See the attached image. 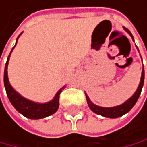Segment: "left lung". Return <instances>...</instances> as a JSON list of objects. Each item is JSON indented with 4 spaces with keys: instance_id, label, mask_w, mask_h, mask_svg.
<instances>
[{
    "instance_id": "obj_1",
    "label": "left lung",
    "mask_w": 147,
    "mask_h": 147,
    "mask_svg": "<svg viewBox=\"0 0 147 147\" xmlns=\"http://www.w3.org/2000/svg\"><path fill=\"white\" fill-rule=\"evenodd\" d=\"M126 30V32L129 34H130V36L132 37L133 36L131 34L130 32L127 30V28H124ZM144 69L143 68V71H142V77H141V82H140V84L138 86V89L137 91L134 93V95L131 96V98L127 100V101L122 104V105H119V106H115V107H112V108H103V107H99V106H96L95 104H93L88 96H86V100H87V103L89 105V108L91 109L94 113L100 114L102 116H105V117H109V118H117L119 116H122L123 114L127 113V112L132 109V107L135 105V103L137 102L138 98L141 95V91H142V88H143V85H144Z\"/></svg>"
}]
</instances>
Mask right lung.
<instances>
[{
  "instance_id": "1",
  "label": "right lung",
  "mask_w": 147,
  "mask_h": 147,
  "mask_svg": "<svg viewBox=\"0 0 147 147\" xmlns=\"http://www.w3.org/2000/svg\"><path fill=\"white\" fill-rule=\"evenodd\" d=\"M20 35H18V36H20ZM17 42H18V38H17ZM13 49H12V51H13ZM11 52H10V54H11ZM10 54L8 55L5 67H4L3 82H4V87H5L7 96H8V98H9L10 102L12 103V105L15 107V109H16L18 113H20L22 115H24L25 117H28V118H30V119H40V118H44V117H47L49 115L53 114L59 108V96H60L62 89L59 90L58 93L56 94L55 98L52 99L51 101H49L48 103H44V104L34 103L26 98H22L20 94H18L13 88H12V86L9 83V81H8L7 65H8V61H9Z\"/></svg>"
}]
</instances>
